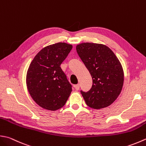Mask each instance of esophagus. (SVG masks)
<instances>
[{
    "instance_id": "obj_1",
    "label": "esophagus",
    "mask_w": 146,
    "mask_h": 146,
    "mask_svg": "<svg viewBox=\"0 0 146 146\" xmlns=\"http://www.w3.org/2000/svg\"><path fill=\"white\" fill-rule=\"evenodd\" d=\"M74 87H75V88L76 90H78L79 88H80V85L79 84L75 85H74Z\"/></svg>"
}]
</instances>
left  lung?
Here are the masks:
<instances>
[{
	"label": "left lung",
	"instance_id": "left-lung-1",
	"mask_svg": "<svg viewBox=\"0 0 146 146\" xmlns=\"http://www.w3.org/2000/svg\"><path fill=\"white\" fill-rule=\"evenodd\" d=\"M76 51L92 78V86L80 92L87 105L93 109L109 106L118 98L123 85L120 62L109 47L102 44L82 43Z\"/></svg>",
	"mask_w": 146,
	"mask_h": 146
}]
</instances>
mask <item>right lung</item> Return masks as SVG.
Returning <instances> with one entry per match:
<instances>
[{"instance_id":"obj_1","label":"right lung","mask_w":146,"mask_h":146,"mask_svg":"<svg viewBox=\"0 0 146 146\" xmlns=\"http://www.w3.org/2000/svg\"><path fill=\"white\" fill-rule=\"evenodd\" d=\"M72 47L62 42L45 47L36 54L28 68V92L36 103L45 110L61 108L72 91V85L60 66Z\"/></svg>"}]
</instances>
